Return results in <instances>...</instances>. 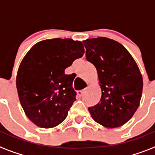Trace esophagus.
Returning a JSON list of instances; mask_svg holds the SVG:
<instances>
[{"instance_id":"34e87169","label":"esophagus","mask_w":155,"mask_h":155,"mask_svg":"<svg viewBox=\"0 0 155 155\" xmlns=\"http://www.w3.org/2000/svg\"><path fill=\"white\" fill-rule=\"evenodd\" d=\"M77 93H78V95L79 97H81L82 95H83V94H84V90H81V91H78Z\"/></svg>"}]
</instances>
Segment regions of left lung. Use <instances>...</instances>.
Masks as SVG:
<instances>
[{"instance_id": "obj_1", "label": "left lung", "mask_w": 155, "mask_h": 155, "mask_svg": "<svg viewBox=\"0 0 155 155\" xmlns=\"http://www.w3.org/2000/svg\"><path fill=\"white\" fill-rule=\"evenodd\" d=\"M86 59L95 67L102 90L100 102L88 108L98 124L115 128L130 120L140 105L143 78L130 53L120 42L98 37L83 42Z\"/></svg>"}]
</instances>
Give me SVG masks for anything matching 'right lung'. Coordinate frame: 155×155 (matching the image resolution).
<instances>
[{
  "instance_id": "right-lung-1",
  "label": "right lung",
  "mask_w": 155,
  "mask_h": 155,
  "mask_svg": "<svg viewBox=\"0 0 155 155\" xmlns=\"http://www.w3.org/2000/svg\"><path fill=\"white\" fill-rule=\"evenodd\" d=\"M84 53L80 41L57 38L37 42L25 56L16 86L25 113L36 126L53 128L68 116L76 92L64 70Z\"/></svg>"
}]
</instances>
